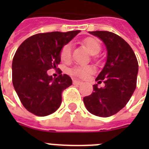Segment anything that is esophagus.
<instances>
[{
	"mask_svg": "<svg viewBox=\"0 0 149 149\" xmlns=\"http://www.w3.org/2000/svg\"><path fill=\"white\" fill-rule=\"evenodd\" d=\"M72 83H73V84H76V85H81L82 84V82L79 81V80H77V79H73Z\"/></svg>",
	"mask_w": 149,
	"mask_h": 149,
	"instance_id": "34e87169",
	"label": "esophagus"
}]
</instances>
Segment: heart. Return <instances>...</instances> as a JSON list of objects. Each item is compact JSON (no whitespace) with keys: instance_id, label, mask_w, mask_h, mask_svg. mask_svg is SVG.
Segmentation results:
<instances>
[{"instance_id":"b5f03b06","label":"heart","mask_w":149,"mask_h":149,"mask_svg":"<svg viewBox=\"0 0 149 149\" xmlns=\"http://www.w3.org/2000/svg\"><path fill=\"white\" fill-rule=\"evenodd\" d=\"M84 44L86 46L89 52L92 55H96L100 51V44L99 41L94 38H87L84 40ZM71 51H72V45L69 43L64 45L61 50L60 57L64 61H67L70 59L71 56ZM93 72V68L91 66H78L71 70V73L77 77L84 78L89 73Z\"/></svg>"}]
</instances>
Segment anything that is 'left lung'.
<instances>
[{"mask_svg": "<svg viewBox=\"0 0 149 149\" xmlns=\"http://www.w3.org/2000/svg\"><path fill=\"white\" fill-rule=\"evenodd\" d=\"M89 33L99 38L107 49V61L96 81L104 80V87L93 85V92L84 98L87 111L107 118L120 111L129 101L136 88L139 63L135 54L120 36L110 31Z\"/></svg>", "mask_w": 149, "mask_h": 149, "instance_id": "1", "label": "left lung"}]
</instances>
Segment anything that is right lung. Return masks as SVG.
Returning <instances> with one entry per match:
<instances>
[{
  "label": "right lung",
  "mask_w": 149,
  "mask_h": 149,
  "mask_svg": "<svg viewBox=\"0 0 149 149\" xmlns=\"http://www.w3.org/2000/svg\"><path fill=\"white\" fill-rule=\"evenodd\" d=\"M79 32L77 30L36 34L18 47L12 61V83L29 112L44 117L60 107L62 92L72 85V79L66 74L52 78L47 71L57 69L63 47Z\"/></svg>",
  "instance_id": "right-lung-1"
}]
</instances>
